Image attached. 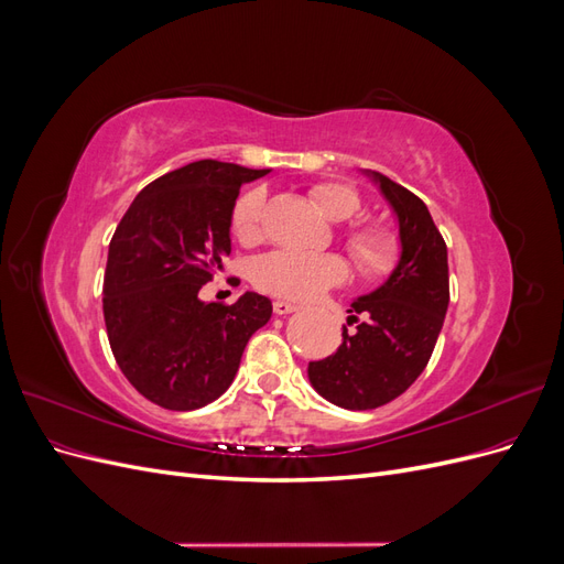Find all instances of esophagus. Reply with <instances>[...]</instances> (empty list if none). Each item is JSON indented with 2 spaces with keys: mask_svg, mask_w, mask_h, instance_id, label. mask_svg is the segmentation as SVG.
Segmentation results:
<instances>
[{
  "mask_svg": "<svg viewBox=\"0 0 564 564\" xmlns=\"http://www.w3.org/2000/svg\"><path fill=\"white\" fill-rule=\"evenodd\" d=\"M272 311H275L278 315H289V313L299 311V305H296V303H292V301H282V299H278L275 303H272Z\"/></svg>",
  "mask_w": 564,
  "mask_h": 564,
  "instance_id": "1",
  "label": "esophagus"
}]
</instances>
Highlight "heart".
<instances>
[{
  "label": "heart",
  "mask_w": 564,
  "mask_h": 564,
  "mask_svg": "<svg viewBox=\"0 0 564 564\" xmlns=\"http://www.w3.org/2000/svg\"><path fill=\"white\" fill-rule=\"evenodd\" d=\"M311 199L319 212L334 224L352 220L362 209V199L355 187L336 181H322L311 187ZM263 193L249 191L235 202L232 232L242 242H253L261 237ZM344 242L365 275L379 278L398 261V240L386 226L355 224L344 232ZM348 268L344 259L334 253H299V251H270L259 256L251 265L253 284L263 292L286 299H311L329 286L346 280Z\"/></svg>",
  "instance_id": "b5f03b06"
}]
</instances>
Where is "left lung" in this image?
Wrapping results in <instances>:
<instances>
[{
	"label": "left lung",
	"instance_id": "obj_1",
	"mask_svg": "<svg viewBox=\"0 0 564 564\" xmlns=\"http://www.w3.org/2000/svg\"><path fill=\"white\" fill-rule=\"evenodd\" d=\"M365 174L398 216L400 261L379 289L350 303L355 329L344 327L338 350L308 365L319 395L352 412L388 404L421 377L449 305L447 245L429 207L388 176Z\"/></svg>",
	"mask_w": 564,
	"mask_h": 564
}]
</instances>
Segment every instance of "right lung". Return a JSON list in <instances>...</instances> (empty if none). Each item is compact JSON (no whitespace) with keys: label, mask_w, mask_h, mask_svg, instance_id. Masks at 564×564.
<instances>
[{"label":"right lung","mask_w":564,"mask_h":564,"mask_svg":"<svg viewBox=\"0 0 564 564\" xmlns=\"http://www.w3.org/2000/svg\"><path fill=\"white\" fill-rule=\"evenodd\" d=\"M270 169L199 160L145 185L110 240L104 317L115 360L143 398L193 412L230 388L270 299L204 303L202 284L230 253V218L242 183Z\"/></svg>","instance_id":"obj_1"}]
</instances>
